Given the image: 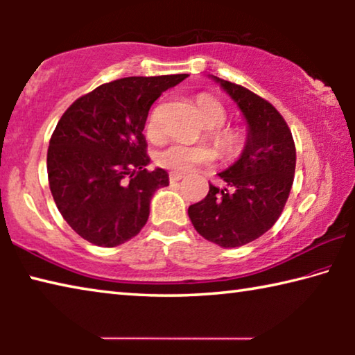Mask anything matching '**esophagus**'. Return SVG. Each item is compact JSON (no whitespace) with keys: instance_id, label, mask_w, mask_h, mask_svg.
Wrapping results in <instances>:
<instances>
[{"instance_id":"34e87169","label":"esophagus","mask_w":355,"mask_h":355,"mask_svg":"<svg viewBox=\"0 0 355 355\" xmlns=\"http://www.w3.org/2000/svg\"><path fill=\"white\" fill-rule=\"evenodd\" d=\"M183 178V175L182 173H171L169 175V180H171V183H175V182H180V180Z\"/></svg>"}]
</instances>
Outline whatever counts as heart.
<instances>
[{
  "instance_id": "b5f03b06",
  "label": "heart",
  "mask_w": 355,
  "mask_h": 355,
  "mask_svg": "<svg viewBox=\"0 0 355 355\" xmlns=\"http://www.w3.org/2000/svg\"><path fill=\"white\" fill-rule=\"evenodd\" d=\"M203 122L211 130V139L224 152H235L243 142V136L236 128L224 127L227 120L225 106L211 95L202 94L196 98ZM146 135L150 141H159L163 137V127L159 122V110H155L146 123ZM214 155L211 150L186 144H171L156 155V163L173 173H186L199 164L211 163Z\"/></svg>"
}]
</instances>
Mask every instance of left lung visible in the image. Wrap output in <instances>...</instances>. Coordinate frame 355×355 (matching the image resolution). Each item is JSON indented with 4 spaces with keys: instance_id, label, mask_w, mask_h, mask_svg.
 <instances>
[{
    "instance_id": "left-lung-1",
    "label": "left lung",
    "mask_w": 355,
    "mask_h": 355,
    "mask_svg": "<svg viewBox=\"0 0 355 355\" xmlns=\"http://www.w3.org/2000/svg\"><path fill=\"white\" fill-rule=\"evenodd\" d=\"M214 80L236 101L249 136L239 159L219 173L227 188L209 183L205 199L191 205L188 214L203 238L232 249L260 238L280 218L294 180L296 146L285 119L268 100L239 84Z\"/></svg>"
}]
</instances>
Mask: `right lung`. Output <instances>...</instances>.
Returning a JSON list of instances; mask_svg holds the SVG:
<instances>
[{
	"label": "right lung",
	"instance_id": "obj_1",
	"mask_svg": "<svg viewBox=\"0 0 355 355\" xmlns=\"http://www.w3.org/2000/svg\"><path fill=\"white\" fill-rule=\"evenodd\" d=\"M188 76H128L71 103L46 153L50 191L67 224L100 248L130 241L146 225L150 200L169 184L150 163L142 131L155 100Z\"/></svg>",
	"mask_w": 355,
	"mask_h": 355
}]
</instances>
